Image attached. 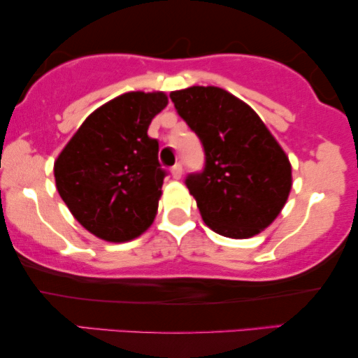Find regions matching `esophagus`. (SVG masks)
<instances>
[{"instance_id":"34e87169","label":"esophagus","mask_w":358,"mask_h":358,"mask_svg":"<svg viewBox=\"0 0 358 358\" xmlns=\"http://www.w3.org/2000/svg\"><path fill=\"white\" fill-rule=\"evenodd\" d=\"M171 174H173L174 179H180V176H182V166L179 163L174 164L173 168H171Z\"/></svg>"}]
</instances>
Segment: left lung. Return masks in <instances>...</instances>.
<instances>
[{
	"label": "left lung",
	"mask_w": 358,
	"mask_h": 358,
	"mask_svg": "<svg viewBox=\"0 0 358 358\" xmlns=\"http://www.w3.org/2000/svg\"><path fill=\"white\" fill-rule=\"evenodd\" d=\"M169 97L203 146V169L185 178L203 222L227 238L261 233L290 194L285 151L261 117L222 87L192 86Z\"/></svg>",
	"instance_id": "left-lung-1"
}]
</instances>
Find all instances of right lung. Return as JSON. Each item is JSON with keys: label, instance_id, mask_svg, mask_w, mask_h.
I'll use <instances>...</instances> for the list:
<instances>
[{"label": "right lung", "instance_id": "add662e5", "mask_svg": "<svg viewBox=\"0 0 358 358\" xmlns=\"http://www.w3.org/2000/svg\"><path fill=\"white\" fill-rule=\"evenodd\" d=\"M164 92H125L92 112L55 161L57 190L94 236L124 243L153 223L166 169L148 127Z\"/></svg>", "mask_w": 358, "mask_h": 358}]
</instances>
